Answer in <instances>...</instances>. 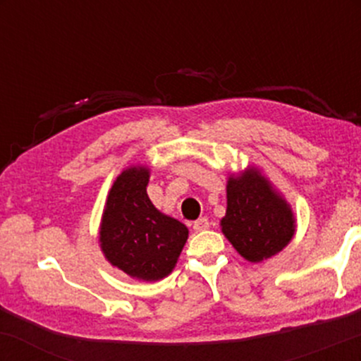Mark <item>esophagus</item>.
Segmentation results:
<instances>
[{"label": "esophagus", "instance_id": "34e87169", "mask_svg": "<svg viewBox=\"0 0 361 361\" xmlns=\"http://www.w3.org/2000/svg\"><path fill=\"white\" fill-rule=\"evenodd\" d=\"M209 227H210V222H209V219H207V217H200L198 221L193 222V229L197 231V233L209 229Z\"/></svg>", "mask_w": 361, "mask_h": 361}]
</instances>
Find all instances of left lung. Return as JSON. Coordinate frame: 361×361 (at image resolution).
Masks as SVG:
<instances>
[{"label":"left lung","mask_w":361,"mask_h":361,"mask_svg":"<svg viewBox=\"0 0 361 361\" xmlns=\"http://www.w3.org/2000/svg\"><path fill=\"white\" fill-rule=\"evenodd\" d=\"M222 233L239 255L258 263L283 250L292 239L293 215L287 202L259 173L247 171L227 183V212Z\"/></svg>","instance_id":"8db88e82"}]
</instances>
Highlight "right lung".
Instances as JSON below:
<instances>
[{
    "label": "right lung",
    "instance_id": "obj_1",
    "mask_svg": "<svg viewBox=\"0 0 361 361\" xmlns=\"http://www.w3.org/2000/svg\"><path fill=\"white\" fill-rule=\"evenodd\" d=\"M147 181L146 168H128L115 180L103 212L100 243L114 267L151 281L171 273L188 229L152 205Z\"/></svg>",
    "mask_w": 361,
    "mask_h": 361
}]
</instances>
